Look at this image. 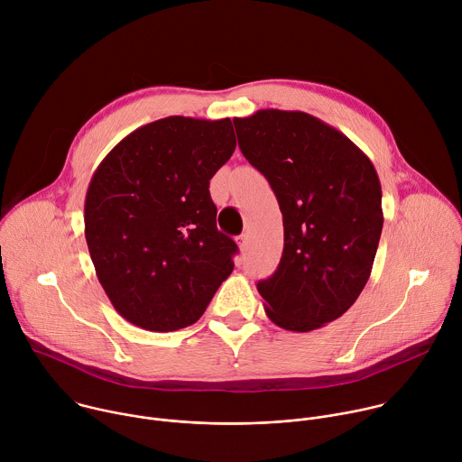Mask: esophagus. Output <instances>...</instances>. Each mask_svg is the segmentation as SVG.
I'll return each mask as SVG.
<instances>
[{
    "label": "esophagus",
    "mask_w": 462,
    "mask_h": 462,
    "mask_svg": "<svg viewBox=\"0 0 462 462\" xmlns=\"http://www.w3.org/2000/svg\"><path fill=\"white\" fill-rule=\"evenodd\" d=\"M237 246H239L241 252H246V250H248V236H246V234H243V236L237 237Z\"/></svg>",
    "instance_id": "esophagus-1"
}]
</instances>
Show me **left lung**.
<instances>
[{
  "label": "left lung",
  "instance_id": "8db88e82",
  "mask_svg": "<svg viewBox=\"0 0 462 462\" xmlns=\"http://www.w3.org/2000/svg\"><path fill=\"white\" fill-rule=\"evenodd\" d=\"M234 125L283 214L278 271L257 283L265 312L287 331H314L347 312L371 276L383 225L378 173L342 131L303 111L259 109Z\"/></svg>",
  "mask_w": 462,
  "mask_h": 462
}]
</instances>
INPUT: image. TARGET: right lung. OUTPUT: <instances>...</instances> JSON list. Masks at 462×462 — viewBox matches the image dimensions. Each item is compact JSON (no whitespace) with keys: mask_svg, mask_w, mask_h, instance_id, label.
Returning a JSON list of instances; mask_svg holds the SVG:
<instances>
[{"mask_svg":"<svg viewBox=\"0 0 462 462\" xmlns=\"http://www.w3.org/2000/svg\"><path fill=\"white\" fill-rule=\"evenodd\" d=\"M234 150L230 118L166 116L131 131L95 170L86 241L129 323L153 333L188 327L232 274L237 245L217 230L208 186Z\"/></svg>","mask_w":462,"mask_h":462,"instance_id":"right-lung-1","label":"right lung"}]
</instances>
